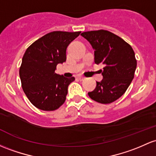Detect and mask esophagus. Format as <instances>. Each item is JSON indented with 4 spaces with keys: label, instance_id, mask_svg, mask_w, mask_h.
<instances>
[{
    "label": "esophagus",
    "instance_id": "obj_1",
    "mask_svg": "<svg viewBox=\"0 0 156 156\" xmlns=\"http://www.w3.org/2000/svg\"><path fill=\"white\" fill-rule=\"evenodd\" d=\"M78 80H79V81H83V80L85 79V78H83V77H81V76H79V77H78Z\"/></svg>",
    "mask_w": 156,
    "mask_h": 156
}]
</instances>
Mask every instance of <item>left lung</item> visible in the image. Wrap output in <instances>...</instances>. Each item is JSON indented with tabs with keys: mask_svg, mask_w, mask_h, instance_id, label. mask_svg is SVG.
Masks as SVG:
<instances>
[{
	"mask_svg": "<svg viewBox=\"0 0 156 156\" xmlns=\"http://www.w3.org/2000/svg\"><path fill=\"white\" fill-rule=\"evenodd\" d=\"M94 49L95 63L103 64V79L88 92L90 98L110 104L122 96L130 85L137 66L135 52L129 44L109 31H89L81 34Z\"/></svg>",
	"mask_w": 156,
	"mask_h": 156,
	"instance_id": "obj_1",
	"label": "left lung"
}]
</instances>
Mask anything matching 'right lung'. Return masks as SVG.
Listing matches in <instances>:
<instances>
[{
    "label": "right lung",
    "instance_id": "obj_1",
    "mask_svg": "<svg viewBox=\"0 0 156 156\" xmlns=\"http://www.w3.org/2000/svg\"><path fill=\"white\" fill-rule=\"evenodd\" d=\"M80 33L54 31L26 50L19 70L20 81L27 97L37 108L55 110L66 101L68 86L75 78H65L55 71L58 64L66 61V48Z\"/></svg>",
    "mask_w": 156,
    "mask_h": 156
}]
</instances>
